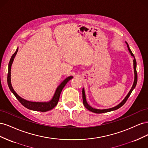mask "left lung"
Returning a JSON list of instances; mask_svg holds the SVG:
<instances>
[{
  "label": "left lung",
  "instance_id": "left-lung-1",
  "mask_svg": "<svg viewBox=\"0 0 148 148\" xmlns=\"http://www.w3.org/2000/svg\"><path fill=\"white\" fill-rule=\"evenodd\" d=\"M127 47L128 48V50L130 51V52L131 55L134 57V60H133V65H134V72H135V80H134V83H133V86L132 87V89H130V91H129L128 94L127 95V96L125 97V99L121 102L120 104L119 105H117V106H115L114 107H112V108H110V109H102V110H100V109H94L92 108V107H91V106H89L88 103L86 102V96H85V93H84V89H83V91H82V93H83V104L84 106V107H86V108L89 110V111H91L92 112L94 113H96V114H102V113H105V112H110V111H112V110H117L119 108H120V107H122L125 102H126V101H127L128 98L129 97V96H130L131 93L132 92V91L133 90V89L135 88L136 85V83H137V79H138V76H137V71H136V59L135 58V56H134L133 53H132V51L130 50V49L129 47V46L128 44H127Z\"/></svg>",
  "mask_w": 148,
  "mask_h": 148
}]
</instances>
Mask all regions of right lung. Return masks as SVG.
I'll return each instance as SVG.
<instances>
[{"mask_svg":"<svg viewBox=\"0 0 148 148\" xmlns=\"http://www.w3.org/2000/svg\"><path fill=\"white\" fill-rule=\"evenodd\" d=\"M18 49H17L16 51H15V52L12 55L11 59L10 60L9 64H8V75H7V83H8V87H9L10 91L12 92L13 95H15V96L16 97V99L20 101L21 104L28 109L36 110V111H40V112H46V111H48V110H50L52 109L53 107H55L57 104L58 101H59V100L60 95V93L62 91V89H63L64 87L65 86V84H66V83L69 82L70 80L73 78V77H69L68 78H66L64 80V81L62 82L59 86H58V88L56 89V91L54 94V96H53V98L51 101L47 102H31V101H26V100L23 99V98H21V97H20L18 95H17V94L15 92V91H14V89H13L12 84H11V80H10L11 66H12V64L13 63V59H14V57L16 56V53L18 52Z\"/></svg>","mask_w":148,"mask_h":148,"instance_id":"right-lung-1","label":"right lung"}]
</instances>
